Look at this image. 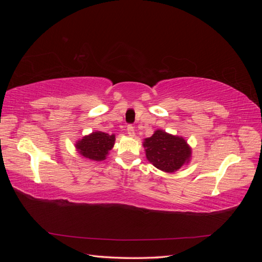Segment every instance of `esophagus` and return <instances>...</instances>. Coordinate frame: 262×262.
Instances as JSON below:
<instances>
[{"label": "esophagus", "mask_w": 262, "mask_h": 262, "mask_svg": "<svg viewBox=\"0 0 262 262\" xmlns=\"http://www.w3.org/2000/svg\"><path fill=\"white\" fill-rule=\"evenodd\" d=\"M126 131H128V134L130 137H134L136 136V132H134V126L133 125H128V128H126Z\"/></svg>", "instance_id": "obj_1"}]
</instances>
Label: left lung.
Listing matches in <instances>:
<instances>
[{
	"instance_id": "left-lung-1",
	"label": "left lung",
	"mask_w": 262,
	"mask_h": 262,
	"mask_svg": "<svg viewBox=\"0 0 262 262\" xmlns=\"http://www.w3.org/2000/svg\"><path fill=\"white\" fill-rule=\"evenodd\" d=\"M143 146L147 161L165 172H175L191 161L192 150L187 141L161 129L144 139Z\"/></svg>"
}]
</instances>
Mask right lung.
Returning <instances> with one entry per match:
<instances>
[{
	"label": "right lung",
	"instance_id": "add662e5",
	"mask_svg": "<svg viewBox=\"0 0 262 262\" xmlns=\"http://www.w3.org/2000/svg\"><path fill=\"white\" fill-rule=\"evenodd\" d=\"M115 134L95 131L78 140L75 143V148L83 158L93 162H100L106 160L109 150L113 149L115 145Z\"/></svg>",
	"mask_w": 262,
	"mask_h": 262
}]
</instances>
